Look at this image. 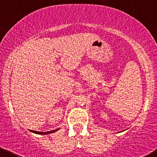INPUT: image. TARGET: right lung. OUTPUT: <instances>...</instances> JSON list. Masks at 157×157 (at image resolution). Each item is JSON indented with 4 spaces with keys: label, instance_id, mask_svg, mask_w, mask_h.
Masks as SVG:
<instances>
[{
    "label": "right lung",
    "instance_id": "add662e5",
    "mask_svg": "<svg viewBox=\"0 0 157 157\" xmlns=\"http://www.w3.org/2000/svg\"><path fill=\"white\" fill-rule=\"evenodd\" d=\"M58 129H56V130H54V131H47V132H40V131H32V132L35 133V134H51V133H53V132H55V131H58Z\"/></svg>",
    "mask_w": 157,
    "mask_h": 157
}]
</instances>
